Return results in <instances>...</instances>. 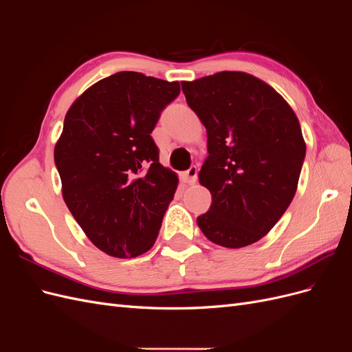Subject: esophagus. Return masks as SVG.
<instances>
[{
  "label": "esophagus",
  "mask_w": 352,
  "mask_h": 352,
  "mask_svg": "<svg viewBox=\"0 0 352 352\" xmlns=\"http://www.w3.org/2000/svg\"><path fill=\"white\" fill-rule=\"evenodd\" d=\"M197 177H198V168L195 166H192L190 168H188L186 172L182 173V180L185 184L192 185L197 182Z\"/></svg>",
  "instance_id": "obj_1"
}]
</instances>
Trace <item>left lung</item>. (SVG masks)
Here are the masks:
<instances>
[{
  "label": "left lung",
  "mask_w": 352,
  "mask_h": 352,
  "mask_svg": "<svg viewBox=\"0 0 352 352\" xmlns=\"http://www.w3.org/2000/svg\"><path fill=\"white\" fill-rule=\"evenodd\" d=\"M182 91L207 129L198 176L212 201L198 226L221 247H247L267 235L296 192L305 158L300 122L278 92L243 72L182 82Z\"/></svg>",
  "instance_id": "1"
}]
</instances>
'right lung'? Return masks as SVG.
<instances>
[{"instance_id": "add662e5", "label": "right lung", "mask_w": 352, "mask_h": 352, "mask_svg": "<svg viewBox=\"0 0 352 352\" xmlns=\"http://www.w3.org/2000/svg\"><path fill=\"white\" fill-rule=\"evenodd\" d=\"M179 92V82L119 72L92 85L66 114L54 148L63 198L111 257L150 250L175 197L177 176L160 164L151 132Z\"/></svg>"}]
</instances>
